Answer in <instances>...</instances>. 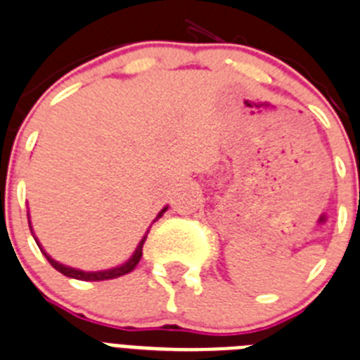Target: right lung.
<instances>
[{"label": "right lung", "instance_id": "add662e5", "mask_svg": "<svg viewBox=\"0 0 360 360\" xmlns=\"http://www.w3.org/2000/svg\"><path fill=\"white\" fill-rule=\"evenodd\" d=\"M166 208H168V207H165L161 210V212L157 214L155 219H159V217H161L162 214L166 212ZM29 226H31V221H29ZM148 232H150V231H148ZM148 232H146V234H144V238H143V240H141V243H139V245H137V249H135L134 256H131V258H129L128 262H126V264L119 265V267L108 269V271H96V273H87V271H80V269H72V267H68V265L58 264L56 259L51 258V256L47 255V252H45L44 249H41L38 241H36V243H38V247H40V250H41V252H44L45 258H47V262H49V264L53 265V267L56 269V271H60V273H62V274H65V276H69V278H77V280H84V282H98V280H111V278L124 276V274L131 273V271H134V269L137 267V264H139V262H141V256H143V245H144V241H146ZM34 240H36V238H34Z\"/></svg>", "mask_w": 360, "mask_h": 360}]
</instances>
